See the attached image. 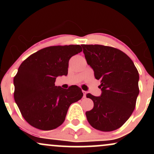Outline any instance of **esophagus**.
I'll return each mask as SVG.
<instances>
[{"label": "esophagus", "instance_id": "1", "mask_svg": "<svg viewBox=\"0 0 154 154\" xmlns=\"http://www.w3.org/2000/svg\"><path fill=\"white\" fill-rule=\"evenodd\" d=\"M82 93H83V97H84V98H85L86 97V92L85 91H82Z\"/></svg>", "mask_w": 154, "mask_h": 154}]
</instances>
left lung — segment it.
Masks as SVG:
<instances>
[{"instance_id": "8db88e82", "label": "left lung", "mask_w": 154, "mask_h": 154, "mask_svg": "<svg viewBox=\"0 0 154 154\" xmlns=\"http://www.w3.org/2000/svg\"><path fill=\"white\" fill-rule=\"evenodd\" d=\"M88 65L100 79V96L91 93L93 109L85 114L93 128L103 132L117 130L126 122L135 108L139 94V74L131 59L114 48L82 45Z\"/></svg>"}]
</instances>
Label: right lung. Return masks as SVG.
<instances>
[{
  "label": "right lung",
  "instance_id": "obj_1",
  "mask_svg": "<svg viewBox=\"0 0 154 154\" xmlns=\"http://www.w3.org/2000/svg\"><path fill=\"white\" fill-rule=\"evenodd\" d=\"M82 51L79 45L45 48L32 54L19 67L14 78V100L29 125L51 130L62 125L72 103L83 93L77 85L55 86L56 77L68 74L69 61Z\"/></svg>",
  "mask_w": 154,
  "mask_h": 154
}]
</instances>
